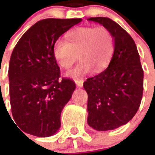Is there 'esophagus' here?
Masks as SVG:
<instances>
[{
	"label": "esophagus",
	"instance_id": "34e87169",
	"mask_svg": "<svg viewBox=\"0 0 155 155\" xmlns=\"http://www.w3.org/2000/svg\"><path fill=\"white\" fill-rule=\"evenodd\" d=\"M75 84L77 85L78 87H83V84H84V80L83 79H80V80H75Z\"/></svg>",
	"mask_w": 155,
	"mask_h": 155
}]
</instances>
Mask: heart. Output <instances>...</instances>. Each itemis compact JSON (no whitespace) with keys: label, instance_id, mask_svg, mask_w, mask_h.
<instances>
[{"label":"heart","instance_id":"obj_1","mask_svg":"<svg viewBox=\"0 0 155 155\" xmlns=\"http://www.w3.org/2000/svg\"><path fill=\"white\" fill-rule=\"evenodd\" d=\"M115 51L113 35L104 26H81L66 36V41L58 38L52 47L55 61L62 68L68 69L77 59L80 61L67 75L77 78L87 75L93 69L97 72L105 69Z\"/></svg>","mask_w":155,"mask_h":155}]
</instances>
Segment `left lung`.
Here are the masks:
<instances>
[{
    "label": "left lung",
    "mask_w": 155,
    "mask_h": 155,
    "mask_svg": "<svg viewBox=\"0 0 155 155\" xmlns=\"http://www.w3.org/2000/svg\"><path fill=\"white\" fill-rule=\"evenodd\" d=\"M88 21L108 28L115 40V51L108 67L84 83L87 93V124L98 131L125 125L139 108L143 93V70L132 37L110 18Z\"/></svg>",
    "instance_id": "obj_1"
}]
</instances>
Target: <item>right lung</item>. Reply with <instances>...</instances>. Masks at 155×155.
Listing matches in <instances>:
<instances>
[{
	"label": "right lung",
	"mask_w": 155,
	"mask_h": 155,
	"mask_svg": "<svg viewBox=\"0 0 155 155\" xmlns=\"http://www.w3.org/2000/svg\"><path fill=\"white\" fill-rule=\"evenodd\" d=\"M81 21H39L21 36L12 52L8 67L11 110L18 128L26 134L50 137L60 128L61 112L75 84L71 79H59L60 69L52 47L61 35Z\"/></svg>",
	"instance_id": "1"
}]
</instances>
